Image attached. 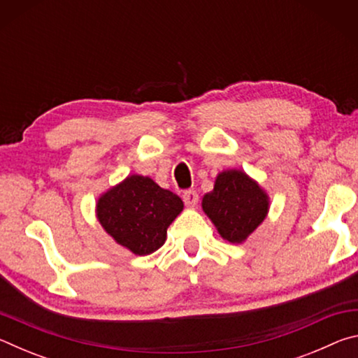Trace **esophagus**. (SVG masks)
Here are the masks:
<instances>
[{
  "mask_svg": "<svg viewBox=\"0 0 358 358\" xmlns=\"http://www.w3.org/2000/svg\"><path fill=\"white\" fill-rule=\"evenodd\" d=\"M183 202L186 207H196L199 202V194L194 189H187L183 192Z\"/></svg>",
  "mask_w": 358,
  "mask_h": 358,
  "instance_id": "1",
  "label": "esophagus"
}]
</instances>
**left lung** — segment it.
Wrapping results in <instances>:
<instances>
[{
  "instance_id": "obj_1",
  "label": "left lung",
  "mask_w": 358,
  "mask_h": 358,
  "mask_svg": "<svg viewBox=\"0 0 358 358\" xmlns=\"http://www.w3.org/2000/svg\"><path fill=\"white\" fill-rule=\"evenodd\" d=\"M202 208L230 243H241L265 220L266 194L245 172L227 171L217 175L215 189L205 194Z\"/></svg>"
}]
</instances>
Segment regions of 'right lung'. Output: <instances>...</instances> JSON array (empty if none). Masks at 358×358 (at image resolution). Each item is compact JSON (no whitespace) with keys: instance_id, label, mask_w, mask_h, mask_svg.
Returning <instances> with one entry per match:
<instances>
[{"instance_id":"1","label":"right lung","mask_w":358,"mask_h":358,"mask_svg":"<svg viewBox=\"0 0 358 358\" xmlns=\"http://www.w3.org/2000/svg\"><path fill=\"white\" fill-rule=\"evenodd\" d=\"M183 210L181 199L153 180L131 175L98 201V220L107 234L138 256L164 245L167 227Z\"/></svg>"}]
</instances>
